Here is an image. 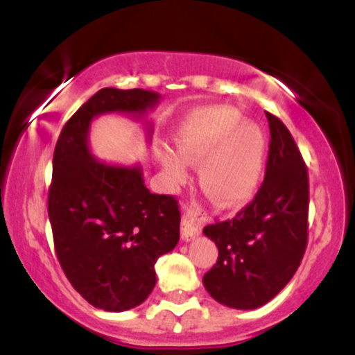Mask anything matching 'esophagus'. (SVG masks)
Listing matches in <instances>:
<instances>
[{
    "label": "esophagus",
    "mask_w": 355,
    "mask_h": 355,
    "mask_svg": "<svg viewBox=\"0 0 355 355\" xmlns=\"http://www.w3.org/2000/svg\"><path fill=\"white\" fill-rule=\"evenodd\" d=\"M203 217L200 210L193 209V207H187L182 215V239L189 242L193 237H197L202 232Z\"/></svg>",
    "instance_id": "obj_1"
}]
</instances>
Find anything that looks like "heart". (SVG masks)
<instances>
[{"instance_id":"1","label":"heart","mask_w":355,"mask_h":355,"mask_svg":"<svg viewBox=\"0 0 355 355\" xmlns=\"http://www.w3.org/2000/svg\"><path fill=\"white\" fill-rule=\"evenodd\" d=\"M177 152H166L162 165L170 183L180 185L187 166H198L203 193L220 209H235L254 197L263 166L266 141L237 110L210 107L187 118L177 137Z\"/></svg>"}]
</instances>
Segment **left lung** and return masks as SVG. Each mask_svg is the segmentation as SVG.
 Returning a JSON list of instances; mask_svg holds the SVG:
<instances>
[{"label":"left lung","instance_id":"8db88e82","mask_svg":"<svg viewBox=\"0 0 355 355\" xmlns=\"http://www.w3.org/2000/svg\"><path fill=\"white\" fill-rule=\"evenodd\" d=\"M266 115L270 145L263 183L234 218L203 229L218 248L203 285L217 302L242 311L274 299L294 277L307 247V166L287 126Z\"/></svg>","mask_w":355,"mask_h":355}]
</instances>
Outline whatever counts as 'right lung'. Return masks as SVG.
<instances>
[{"mask_svg": "<svg viewBox=\"0 0 355 355\" xmlns=\"http://www.w3.org/2000/svg\"><path fill=\"white\" fill-rule=\"evenodd\" d=\"M155 92L101 88L61 130L48 190L56 257L75 291L93 307L123 312L140 305L157 284L158 257L180 239V210L172 195L150 193L140 166L108 165L88 148L93 118L144 115Z\"/></svg>", "mask_w": 355, "mask_h": 355, "instance_id": "obj_1", "label": "right lung"}]
</instances>
